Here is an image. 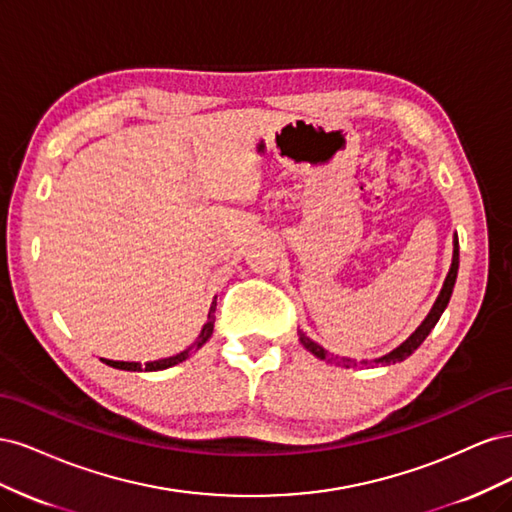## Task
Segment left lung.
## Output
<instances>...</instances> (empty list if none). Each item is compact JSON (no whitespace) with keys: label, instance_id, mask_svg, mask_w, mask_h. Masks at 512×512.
<instances>
[{"label":"left lung","instance_id":"8db88e82","mask_svg":"<svg viewBox=\"0 0 512 512\" xmlns=\"http://www.w3.org/2000/svg\"><path fill=\"white\" fill-rule=\"evenodd\" d=\"M457 269H459V241H457V237H455V250H453V265H451V271H448V275H446V280H444V286H442V290H440V294H438V299H436V303H433V307H431V312L427 314V318L423 320V324L421 327H418L404 344H401L399 348H395L393 352H389L386 356H382V359H378L376 363H382V365H391V363H399V361H404V359H408V356L421 346L423 342H425V337L431 333V329L436 327L438 324V320H440V316H442V312L446 309V305H448V301H451V294H453V288H455V280H457ZM299 339H301V344L312 352L314 356H318V359H329V352L324 350L322 346H318L316 342H312V339H309L303 331H299ZM337 359V363L339 365H344V367H354L356 365V361H350V359H339V356H335ZM333 361V359H331Z\"/></svg>","mask_w":512,"mask_h":512}]
</instances>
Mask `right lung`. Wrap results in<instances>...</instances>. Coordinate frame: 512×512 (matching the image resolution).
<instances>
[{
	"label": "right lung",
	"mask_w": 512,
	"mask_h": 512,
	"mask_svg": "<svg viewBox=\"0 0 512 512\" xmlns=\"http://www.w3.org/2000/svg\"><path fill=\"white\" fill-rule=\"evenodd\" d=\"M213 312H215V303L211 305V309H209V320L205 322V327L200 329L198 339H196L192 348L183 350V352H179V354H175V356H168V359L149 361V363H145V371H156V369L173 367V365H177V363H181V361L188 359V356L192 354V350H198L200 346H203V344L207 342V339L211 337V333H213V322H215ZM104 363H106V365H111V367H117V369H128V371H141V369H143V365H141V363H134V361H111V359H104Z\"/></svg>",
	"instance_id": "right-lung-1"
}]
</instances>
